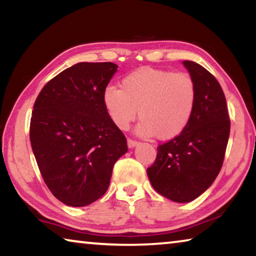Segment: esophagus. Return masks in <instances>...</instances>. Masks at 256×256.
I'll use <instances>...</instances> for the list:
<instances>
[{"instance_id":"esophagus-1","label":"esophagus","mask_w":256,"mask_h":256,"mask_svg":"<svg viewBox=\"0 0 256 256\" xmlns=\"http://www.w3.org/2000/svg\"><path fill=\"white\" fill-rule=\"evenodd\" d=\"M138 144V141H134V140H132V138H128V146L130 149L134 148V146H136Z\"/></svg>"}]
</instances>
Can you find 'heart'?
I'll return each instance as SVG.
<instances>
[{"instance_id": "obj_1", "label": "heart", "mask_w": 256, "mask_h": 256, "mask_svg": "<svg viewBox=\"0 0 256 256\" xmlns=\"http://www.w3.org/2000/svg\"><path fill=\"white\" fill-rule=\"evenodd\" d=\"M102 105L112 124L126 130L138 116L136 131L159 140H172L183 133L196 105V86L186 73L142 68L125 76L120 90L107 86Z\"/></svg>"}]
</instances>
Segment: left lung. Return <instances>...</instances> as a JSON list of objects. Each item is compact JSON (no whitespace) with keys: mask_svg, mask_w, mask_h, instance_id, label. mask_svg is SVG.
<instances>
[{"mask_svg":"<svg viewBox=\"0 0 256 256\" xmlns=\"http://www.w3.org/2000/svg\"><path fill=\"white\" fill-rule=\"evenodd\" d=\"M196 86V105L183 133L158 146L146 174L162 196L188 203L210 188L222 170L230 120L226 98L211 73L192 60H183Z\"/></svg>","mask_w":256,"mask_h":256,"instance_id":"obj_1","label":"left lung"}]
</instances>
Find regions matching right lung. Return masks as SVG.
Masks as SVG:
<instances>
[{"instance_id": "obj_1", "label": "right lung", "mask_w": 256, "mask_h": 256, "mask_svg": "<svg viewBox=\"0 0 256 256\" xmlns=\"http://www.w3.org/2000/svg\"><path fill=\"white\" fill-rule=\"evenodd\" d=\"M118 66L80 62L47 82L34 102L30 142L47 188L70 206H86L110 186L126 138L102 105Z\"/></svg>"}]
</instances>
